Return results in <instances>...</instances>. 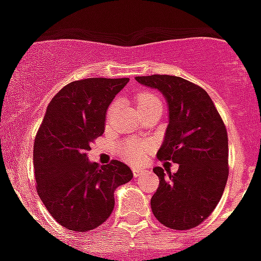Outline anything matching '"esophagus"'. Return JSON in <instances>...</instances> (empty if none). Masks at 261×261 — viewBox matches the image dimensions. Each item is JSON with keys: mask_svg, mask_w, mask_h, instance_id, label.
Wrapping results in <instances>:
<instances>
[{"mask_svg": "<svg viewBox=\"0 0 261 261\" xmlns=\"http://www.w3.org/2000/svg\"><path fill=\"white\" fill-rule=\"evenodd\" d=\"M133 172H134V177H139L141 174H143L145 169H143V168H135Z\"/></svg>", "mask_w": 261, "mask_h": 261, "instance_id": "34e87169", "label": "esophagus"}]
</instances>
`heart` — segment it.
Instances as JSON below:
<instances>
[{"mask_svg": "<svg viewBox=\"0 0 261 261\" xmlns=\"http://www.w3.org/2000/svg\"><path fill=\"white\" fill-rule=\"evenodd\" d=\"M137 104H138V108H146L151 106H161V100L151 92H141L137 96ZM120 151L127 161L139 164L146 157L149 145L145 142H138V141H124L120 146Z\"/></svg>", "mask_w": 261, "mask_h": 261, "instance_id": "obj_1", "label": "heart"}]
</instances>
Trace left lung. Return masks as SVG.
<instances>
[{"mask_svg":"<svg viewBox=\"0 0 261 261\" xmlns=\"http://www.w3.org/2000/svg\"><path fill=\"white\" fill-rule=\"evenodd\" d=\"M159 89L169 108V124L157 157L178 164L171 173L155 167L160 186L150 200L160 222L174 230L198 226L222 198L229 176L227 131L206 90L167 74L137 77Z\"/></svg>","mask_w":261,"mask_h":261,"instance_id":"obj_1","label":"left lung"}]
</instances>
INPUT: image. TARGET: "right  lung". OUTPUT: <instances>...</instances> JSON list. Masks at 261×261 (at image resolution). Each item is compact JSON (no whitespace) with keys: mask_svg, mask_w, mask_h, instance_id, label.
<instances>
[{"mask_svg":"<svg viewBox=\"0 0 261 261\" xmlns=\"http://www.w3.org/2000/svg\"><path fill=\"white\" fill-rule=\"evenodd\" d=\"M128 79H85L55 94L34 143L36 191L54 219L69 230L100 226L115 206L114 191L133 178L126 164L98 167L90 143L104 133L108 107Z\"/></svg>","mask_w":261,"mask_h":261,"instance_id":"obj_1","label":"right lung"}]
</instances>
